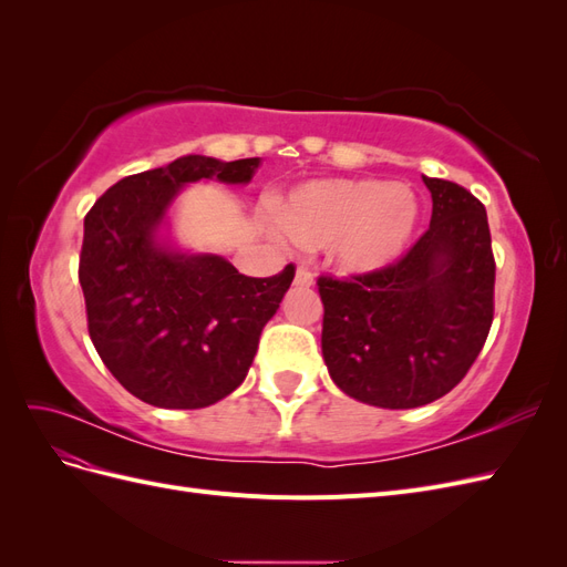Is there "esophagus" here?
<instances>
[{
  "instance_id": "obj_1",
  "label": "esophagus",
  "mask_w": 567,
  "mask_h": 567,
  "mask_svg": "<svg viewBox=\"0 0 567 567\" xmlns=\"http://www.w3.org/2000/svg\"><path fill=\"white\" fill-rule=\"evenodd\" d=\"M293 284H296V286H305V288H310V286L315 284V277H312L310 271H307V269H302V267H300V269L296 271V279H293Z\"/></svg>"
}]
</instances>
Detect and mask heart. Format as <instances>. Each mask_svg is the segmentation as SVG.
I'll return each mask as SVG.
<instances>
[{"mask_svg":"<svg viewBox=\"0 0 567 567\" xmlns=\"http://www.w3.org/2000/svg\"><path fill=\"white\" fill-rule=\"evenodd\" d=\"M419 213L406 184L319 179L286 198L281 219L302 248H326L340 274L362 277L400 260L416 234Z\"/></svg>","mask_w":567,"mask_h":567,"instance_id":"obj_1","label":"heart"}]
</instances>
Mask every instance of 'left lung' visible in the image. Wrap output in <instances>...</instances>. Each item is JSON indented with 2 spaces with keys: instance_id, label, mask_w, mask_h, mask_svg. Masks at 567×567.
<instances>
[{
  "instance_id": "obj_1",
  "label": "left lung",
  "mask_w": 567,
  "mask_h": 567,
  "mask_svg": "<svg viewBox=\"0 0 567 567\" xmlns=\"http://www.w3.org/2000/svg\"><path fill=\"white\" fill-rule=\"evenodd\" d=\"M433 217L398 265L352 281L319 279L321 354L333 383L381 409L447 394L485 346L494 257L485 205L466 188L423 177Z\"/></svg>"
}]
</instances>
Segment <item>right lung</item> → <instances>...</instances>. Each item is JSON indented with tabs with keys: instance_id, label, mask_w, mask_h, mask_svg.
Wrapping results in <instances>:
<instances>
[{
	"instance_id": "obj_1",
	"label": "right lung",
	"mask_w": 567,
	"mask_h": 567,
	"mask_svg": "<svg viewBox=\"0 0 567 567\" xmlns=\"http://www.w3.org/2000/svg\"><path fill=\"white\" fill-rule=\"evenodd\" d=\"M260 158L188 153L113 184L84 217L80 286L101 362L134 398L200 409L246 381L265 323L296 277L238 274L227 257L182 248L173 208L186 186H244Z\"/></svg>"
}]
</instances>
